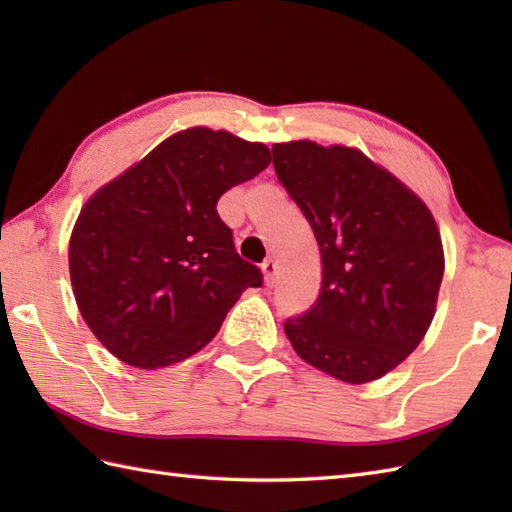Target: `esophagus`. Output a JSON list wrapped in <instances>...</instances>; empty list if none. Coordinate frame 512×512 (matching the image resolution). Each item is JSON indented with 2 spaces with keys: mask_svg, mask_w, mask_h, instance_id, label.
Returning a JSON list of instances; mask_svg holds the SVG:
<instances>
[{
  "mask_svg": "<svg viewBox=\"0 0 512 512\" xmlns=\"http://www.w3.org/2000/svg\"><path fill=\"white\" fill-rule=\"evenodd\" d=\"M262 273H264L266 286H275V279H277V266H275L273 259H266V262L262 264Z\"/></svg>",
  "mask_w": 512,
  "mask_h": 512,
  "instance_id": "esophagus-1",
  "label": "esophagus"
}]
</instances>
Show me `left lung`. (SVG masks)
<instances>
[{
    "label": "left lung",
    "instance_id": "8db88e82",
    "mask_svg": "<svg viewBox=\"0 0 512 512\" xmlns=\"http://www.w3.org/2000/svg\"><path fill=\"white\" fill-rule=\"evenodd\" d=\"M273 165L323 266L317 303L284 323L292 350L350 385L389 374L436 314L444 248L429 206L356 147L290 140Z\"/></svg>",
    "mask_w": 512,
    "mask_h": 512
}]
</instances>
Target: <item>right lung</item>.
<instances>
[{"mask_svg": "<svg viewBox=\"0 0 512 512\" xmlns=\"http://www.w3.org/2000/svg\"><path fill=\"white\" fill-rule=\"evenodd\" d=\"M270 165L264 143L189 127L90 195L68 264L76 306L118 361L160 369L200 352L262 273L215 204Z\"/></svg>", "mask_w": 512, "mask_h": 512, "instance_id": "obj_1", "label": "right lung"}]
</instances>
